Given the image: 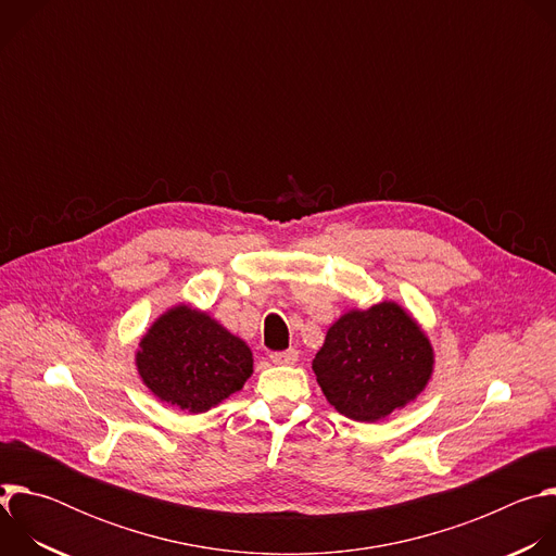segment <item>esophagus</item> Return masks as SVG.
<instances>
[{"label":"esophagus","mask_w":556,"mask_h":556,"mask_svg":"<svg viewBox=\"0 0 556 556\" xmlns=\"http://www.w3.org/2000/svg\"><path fill=\"white\" fill-rule=\"evenodd\" d=\"M299 358V352L296 350H286V352H273L270 354V361L275 365H294Z\"/></svg>","instance_id":"obj_1"}]
</instances>
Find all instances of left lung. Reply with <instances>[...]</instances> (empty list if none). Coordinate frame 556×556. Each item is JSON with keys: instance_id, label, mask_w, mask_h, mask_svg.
Segmentation results:
<instances>
[{"instance_id": "1", "label": "left lung", "mask_w": 556, "mask_h": 556, "mask_svg": "<svg viewBox=\"0 0 556 556\" xmlns=\"http://www.w3.org/2000/svg\"><path fill=\"white\" fill-rule=\"evenodd\" d=\"M328 403L358 422H376L425 389L433 350L412 316L391 301L343 314L312 361Z\"/></svg>"}]
</instances>
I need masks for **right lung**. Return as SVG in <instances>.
I'll list each match as a JSON object with an SVG mask.
<instances>
[{
  "label": "right lung",
  "instance_id": "add662e5",
  "mask_svg": "<svg viewBox=\"0 0 556 556\" xmlns=\"http://www.w3.org/2000/svg\"><path fill=\"white\" fill-rule=\"evenodd\" d=\"M136 365L157 399L202 414L244 387L253 354L204 312L178 305L142 337Z\"/></svg>",
  "mask_w": 556,
  "mask_h": 556
}]
</instances>
